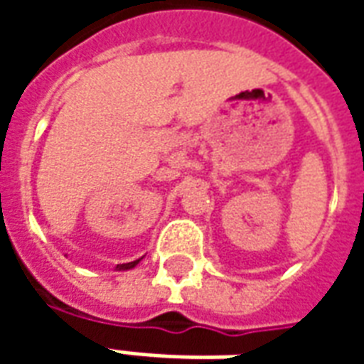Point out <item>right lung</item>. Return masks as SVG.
I'll return each mask as SVG.
<instances>
[{"label": "right lung", "instance_id": "add662e5", "mask_svg": "<svg viewBox=\"0 0 364 364\" xmlns=\"http://www.w3.org/2000/svg\"><path fill=\"white\" fill-rule=\"evenodd\" d=\"M138 263H140V259L130 261V263H122V265H117V269H132V267H136Z\"/></svg>", "mask_w": 364, "mask_h": 364}]
</instances>
